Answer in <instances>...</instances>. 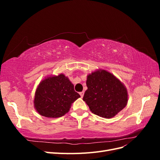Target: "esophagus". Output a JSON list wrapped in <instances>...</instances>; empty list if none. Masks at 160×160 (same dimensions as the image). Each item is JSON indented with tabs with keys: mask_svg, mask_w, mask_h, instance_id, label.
<instances>
[{
	"mask_svg": "<svg viewBox=\"0 0 160 160\" xmlns=\"http://www.w3.org/2000/svg\"><path fill=\"white\" fill-rule=\"evenodd\" d=\"M79 94H80V95H81V98H83V95H84V91H82V92H80V93H79Z\"/></svg>",
	"mask_w": 160,
	"mask_h": 160,
	"instance_id": "esophagus-1",
	"label": "esophagus"
}]
</instances>
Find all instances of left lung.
<instances>
[{"instance_id":"obj_1","label":"left lung","mask_w":160,"mask_h":160,"mask_svg":"<svg viewBox=\"0 0 160 160\" xmlns=\"http://www.w3.org/2000/svg\"><path fill=\"white\" fill-rule=\"evenodd\" d=\"M88 89L83 101L92 113L104 118H111L128 103V92L121 81L105 70L93 72L88 76Z\"/></svg>"}]
</instances>
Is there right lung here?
<instances>
[{
  "label": "right lung",
  "mask_w": 160,
  "mask_h": 160,
  "mask_svg": "<svg viewBox=\"0 0 160 160\" xmlns=\"http://www.w3.org/2000/svg\"><path fill=\"white\" fill-rule=\"evenodd\" d=\"M80 98L74 85L63 74L43 80L35 92L34 104L37 112L47 118H59L69 111L71 103Z\"/></svg>",
  "instance_id": "right-lung-1"
}]
</instances>
